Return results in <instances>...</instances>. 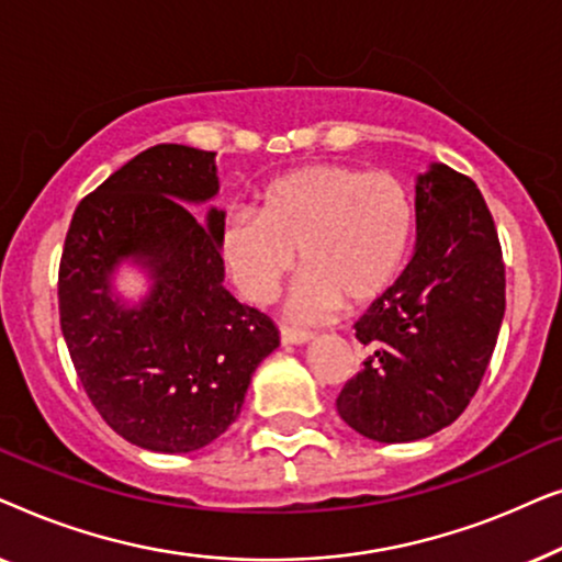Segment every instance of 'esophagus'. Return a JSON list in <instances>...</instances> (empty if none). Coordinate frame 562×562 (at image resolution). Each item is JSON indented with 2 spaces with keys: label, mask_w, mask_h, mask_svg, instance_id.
I'll return each instance as SVG.
<instances>
[{
  "label": "esophagus",
  "mask_w": 562,
  "mask_h": 562,
  "mask_svg": "<svg viewBox=\"0 0 562 562\" xmlns=\"http://www.w3.org/2000/svg\"><path fill=\"white\" fill-rule=\"evenodd\" d=\"M310 340H312L310 329H299V327H283L281 329V342L283 345H302V342H310Z\"/></svg>",
  "instance_id": "esophagus-1"
}]
</instances>
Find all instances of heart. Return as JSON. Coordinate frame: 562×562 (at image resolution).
Returning <instances> with one entry per match:
<instances>
[{"instance_id":"obj_1","label":"heart","mask_w":562,"mask_h":562,"mask_svg":"<svg viewBox=\"0 0 562 562\" xmlns=\"http://www.w3.org/2000/svg\"><path fill=\"white\" fill-rule=\"evenodd\" d=\"M417 210L412 191L389 171L314 164L273 179L256 212H237L222 252L252 302H271L296 252L304 279L294 310L317 314L337 304L366 306L386 294L409 258Z\"/></svg>"}]
</instances>
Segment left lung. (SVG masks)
Wrapping results in <instances>:
<instances>
[{"label":"left lung","mask_w":562,"mask_h":562,"mask_svg":"<svg viewBox=\"0 0 562 562\" xmlns=\"http://www.w3.org/2000/svg\"><path fill=\"white\" fill-rule=\"evenodd\" d=\"M506 306L498 233L479 187L437 164L417 181V250L356 322L368 350L337 414L368 440L412 442L456 422L479 391Z\"/></svg>","instance_id":"8db88e82"}]
</instances>
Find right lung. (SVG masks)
Returning a JSON list of instances; mask_svg holds the SVG:
<instances>
[{
	"mask_svg": "<svg viewBox=\"0 0 562 562\" xmlns=\"http://www.w3.org/2000/svg\"><path fill=\"white\" fill-rule=\"evenodd\" d=\"M214 194V153L160 143L83 196L68 225L60 333L89 402L137 448L191 452L217 440L281 342L266 312L222 286L225 212L202 225L183 204ZM122 257L145 259L157 276L137 311L109 299L105 273Z\"/></svg>",
	"mask_w": 562,
	"mask_h": 562,
	"instance_id": "add662e5",
	"label": "right lung"
}]
</instances>
